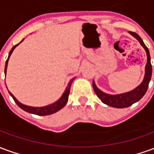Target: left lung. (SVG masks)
Instances as JSON below:
<instances>
[{
	"label": "left lung",
	"mask_w": 154,
	"mask_h": 154,
	"mask_svg": "<svg viewBox=\"0 0 154 154\" xmlns=\"http://www.w3.org/2000/svg\"><path fill=\"white\" fill-rule=\"evenodd\" d=\"M129 33L139 40L140 44L145 49L146 54H147V63H146L145 66V75H144L143 80L141 82V84L136 87L135 89L130 91L129 92L119 94V95H109V94H106L103 92V91H101L100 89H98L95 82H94V81L93 82H92L94 91H95L97 97L101 100V101L104 104L107 105V106L116 107V108L129 107L134 103L139 101L144 96V94L146 93V91L148 90L149 83L150 80H151V77H152V65H151V62H150L151 58H150L149 48L146 47L144 43L143 42L142 38L139 37V35L138 34L131 31H129Z\"/></svg>",
	"instance_id": "left-lung-1"
}]
</instances>
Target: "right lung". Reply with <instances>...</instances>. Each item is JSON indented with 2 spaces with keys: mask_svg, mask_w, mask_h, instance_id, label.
Returning a JSON list of instances; mask_svg holds the SVG:
<instances>
[{
  "mask_svg": "<svg viewBox=\"0 0 154 154\" xmlns=\"http://www.w3.org/2000/svg\"><path fill=\"white\" fill-rule=\"evenodd\" d=\"M23 40H24V39H23ZM21 42H20V43H21ZM20 44L15 45V46L11 48V50L10 51V53H9L8 58H7L6 62H5V73H6L7 64H8V61H9V58H10V56H11V54H12L13 50L15 49V48L16 47V46H18ZM74 79H75V77L72 78V79H71L70 82H69V83H68V85H67V87H66V90H65V91H64L63 94V96L60 97V99H59V100H57L56 102L51 104V105H48V106H46L32 107V106H25V105H23V104H21L20 102H19L18 100H17V99H16V98H15V97H14L11 92H10V91H9V93H10L11 96L12 98L14 99L15 103L17 104L21 108L22 110H24L25 111H26V112H29V113H31V114H35V115H38V116H48V115H52V114L57 112V111H58L59 110H61L63 107L65 106V105L67 104V100H68V96H69V93H70L71 86H72V82H73Z\"/></svg>",
  "mask_w": 154,
  "mask_h": 154,
  "instance_id": "right-lung-1",
  "label": "right lung"
}]
</instances>
